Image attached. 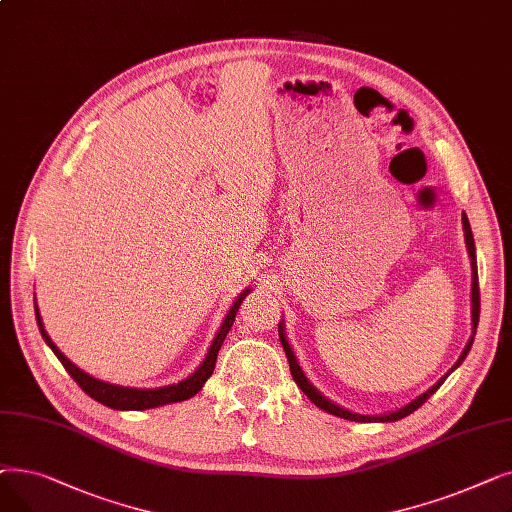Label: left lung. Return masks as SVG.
I'll return each mask as SVG.
<instances>
[{
	"label": "left lung",
	"instance_id": "1",
	"mask_svg": "<svg viewBox=\"0 0 512 512\" xmlns=\"http://www.w3.org/2000/svg\"><path fill=\"white\" fill-rule=\"evenodd\" d=\"M463 230H465V245H467V253H469V259H471V336H469V340H467V344H465V348H463V353H461V357L456 359V363L442 375V378L434 384V386H429L423 394H419V396H415L411 402H407V405H402L400 409H396V411H388V413H384V415H361V413H353V411H348V409H344V407H340V405H336V402H332L328 396H324L321 394L311 382H309V378L305 375V371L301 369V365H299V361H297V357H294V351L290 348V344H288V338H286V330H284V319L280 321L278 324V334H280V342H282V346H284V353H286V357H288V365H290V373H292V378H294V382H297V386L305 392V396L313 402L315 407H319L321 411H326V413H330V415H336V417H342V419H348V421H357V423H369V421H380V423H386V421H398V419H402V417H407V415H411L413 411H417L423 402L432 396L442 384H444V380L448 378V375L459 367L463 361H465V357L469 355V351H471V346H473V338H475V332H477V324H479V280H477V257H475V240H473V232H471V226H469V218L467 215L463 213Z\"/></svg>",
	"mask_w": 512,
	"mask_h": 512
}]
</instances>
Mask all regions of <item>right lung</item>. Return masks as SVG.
<instances>
[{
  "instance_id": "obj_1",
  "label": "right lung",
  "mask_w": 512,
  "mask_h": 512,
  "mask_svg": "<svg viewBox=\"0 0 512 512\" xmlns=\"http://www.w3.org/2000/svg\"><path fill=\"white\" fill-rule=\"evenodd\" d=\"M249 292H251V286L242 290L238 297H236V301L232 303V307L228 309V313H226V317L222 321V326H220L218 334L213 336V340H211V344L207 348V355L201 361V365L191 375H188L186 380H182L178 384H170V386H161V388H128V386H118V384H110V382H103V380L93 378V375H89L87 371L76 367L60 351V348L53 344V340L45 332L43 319H41V313H39V307H37V299H35V317H37L39 332H41L43 340L47 342V346L53 351V355L60 359V363L72 375V380L80 388H83L91 398H95L97 402H101V405L110 407V409H116V411H145V409H155V407L170 405V402L188 400V398L195 396L203 388V384L209 380V375L215 369V361H218V353H220V348H222V344L226 340V334L230 332V328L234 324L236 311H238L240 303L247 299Z\"/></svg>"
}]
</instances>
